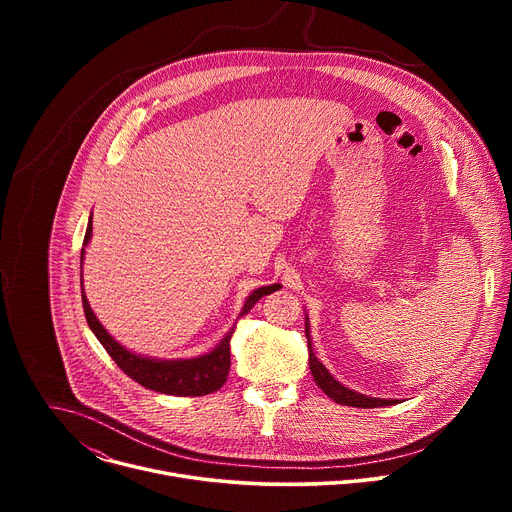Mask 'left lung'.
Masks as SVG:
<instances>
[{"label": "left lung", "instance_id": "left-lung-1", "mask_svg": "<svg viewBox=\"0 0 512 512\" xmlns=\"http://www.w3.org/2000/svg\"><path fill=\"white\" fill-rule=\"evenodd\" d=\"M306 338H308V350H310V371L312 377L316 381V385L336 403L340 405H348V407H362V409H373V407H387V405H395L397 399H377V397H369V395H362L356 393L348 387H344L342 383H338L324 364L316 358L314 350H312V340H310V324L306 318Z\"/></svg>", "mask_w": 512, "mask_h": 512}]
</instances>
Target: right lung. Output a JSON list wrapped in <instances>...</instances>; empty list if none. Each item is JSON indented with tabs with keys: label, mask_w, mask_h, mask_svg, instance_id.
<instances>
[{
	"label": "right lung",
	"mask_w": 512,
	"mask_h": 512,
	"mask_svg": "<svg viewBox=\"0 0 512 512\" xmlns=\"http://www.w3.org/2000/svg\"><path fill=\"white\" fill-rule=\"evenodd\" d=\"M93 235V223L89 218V227L85 233L83 249H81V269H83V259H85V247L89 245ZM81 285H83V275H81ZM279 283L257 287L253 294L245 300V306L241 310V316H245L263 296L271 294V291L279 289ZM83 308L85 316L89 322V328L97 336V340L103 344V348L109 352V356L115 360L117 367L135 383L141 387L158 391L164 395H176V397H200L208 395L221 389L227 383L229 369H231V336L235 328L227 332V336L218 342L210 352L196 356V358H174V360H160V358H150V356H141L125 346H121L97 320L93 314L89 300L83 291Z\"/></svg>",
	"instance_id": "add662e5"
}]
</instances>
